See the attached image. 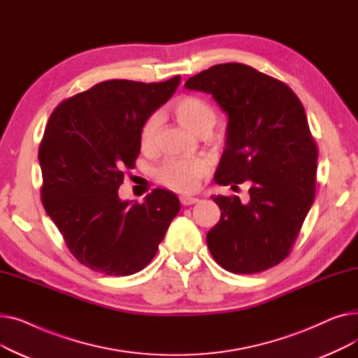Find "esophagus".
I'll return each instance as SVG.
<instances>
[{"label": "esophagus", "mask_w": 358, "mask_h": 358, "mask_svg": "<svg viewBox=\"0 0 358 358\" xmlns=\"http://www.w3.org/2000/svg\"><path fill=\"white\" fill-rule=\"evenodd\" d=\"M199 199L197 197H192V196H180V203L182 206H192L194 203H197Z\"/></svg>", "instance_id": "obj_1"}]
</instances>
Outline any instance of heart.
Returning a JSON list of instances; mask_svg holds the SVG:
<instances>
[{
  "label": "heart",
  "instance_id": "obj_1",
  "mask_svg": "<svg viewBox=\"0 0 358 358\" xmlns=\"http://www.w3.org/2000/svg\"><path fill=\"white\" fill-rule=\"evenodd\" d=\"M169 110L180 124L200 136L210 135V129L215 126L217 119L215 107L208 100L197 96H180L173 101ZM157 135L158 119L150 116L142 124L139 134L142 150L149 152L155 148ZM213 138L219 139L220 136L215 135ZM206 173H208V162L203 158H169L155 169L154 177L166 189L180 193H190L197 189Z\"/></svg>",
  "mask_w": 358,
  "mask_h": 358
}]
</instances>
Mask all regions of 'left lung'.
Segmentation results:
<instances>
[{"label": "left lung", "instance_id": "obj_1", "mask_svg": "<svg viewBox=\"0 0 358 358\" xmlns=\"http://www.w3.org/2000/svg\"><path fill=\"white\" fill-rule=\"evenodd\" d=\"M212 94L228 115V139L215 182H251L250 201L212 196L220 219L208 247L235 274L266 271L290 254L316 190L317 148L293 90L248 65H215L185 81Z\"/></svg>", "mask_w": 358, "mask_h": 358}]
</instances>
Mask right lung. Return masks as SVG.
Returning a JSON list of instances; mask_svg holds the SVG:
<instances>
[{
	"label": "right lung",
	"instance_id": "1",
	"mask_svg": "<svg viewBox=\"0 0 358 358\" xmlns=\"http://www.w3.org/2000/svg\"><path fill=\"white\" fill-rule=\"evenodd\" d=\"M180 80L103 81L64 100L49 117L39 148L43 208L71 254L94 271L130 275L145 268L180 212L178 197L164 189L143 203L117 194L141 152L142 124Z\"/></svg>",
	"mask_w": 358,
	"mask_h": 358
}]
</instances>
